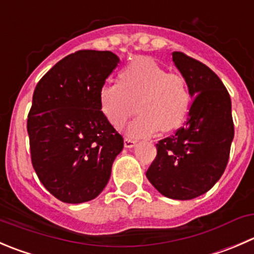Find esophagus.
I'll return each instance as SVG.
<instances>
[{
	"label": "esophagus",
	"instance_id": "esophagus-1",
	"mask_svg": "<svg viewBox=\"0 0 254 254\" xmlns=\"http://www.w3.org/2000/svg\"><path fill=\"white\" fill-rule=\"evenodd\" d=\"M135 144H136V141H135V140L127 139V137H125V139H124L125 147H134Z\"/></svg>",
	"mask_w": 254,
	"mask_h": 254
}]
</instances>
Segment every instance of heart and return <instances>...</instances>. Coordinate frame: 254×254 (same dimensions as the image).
I'll return each mask as SVG.
<instances>
[{
  "label": "heart",
  "mask_w": 254,
  "mask_h": 254,
  "mask_svg": "<svg viewBox=\"0 0 254 254\" xmlns=\"http://www.w3.org/2000/svg\"><path fill=\"white\" fill-rule=\"evenodd\" d=\"M140 115L127 127L131 137H146L160 130L170 132L185 120L190 93L184 77L149 57H136L119 73V83L104 84L99 90L103 114L114 127L124 125L134 113Z\"/></svg>",
  "instance_id": "b5f03b06"
}]
</instances>
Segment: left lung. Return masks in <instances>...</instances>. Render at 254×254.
I'll return each mask as SVG.
<instances>
[{"label":"left lung","mask_w":254,"mask_h":254,"mask_svg":"<svg viewBox=\"0 0 254 254\" xmlns=\"http://www.w3.org/2000/svg\"><path fill=\"white\" fill-rule=\"evenodd\" d=\"M172 62L193 100L184 127L156 144L146 177L161 195L191 200L212 189L227 166L235 136L232 105L226 87L207 65L181 52L172 53Z\"/></svg>","instance_id":"obj_1"}]
</instances>
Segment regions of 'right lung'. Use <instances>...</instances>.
<instances>
[{
    "mask_svg": "<svg viewBox=\"0 0 254 254\" xmlns=\"http://www.w3.org/2000/svg\"><path fill=\"white\" fill-rule=\"evenodd\" d=\"M119 62L109 51H78L59 61L34 89L27 120L32 165L62 202L97 197L124 147L99 104L100 88Z\"/></svg>",
    "mask_w": 254,
    "mask_h": 254,
    "instance_id": "add662e5",
    "label": "right lung"
}]
</instances>
